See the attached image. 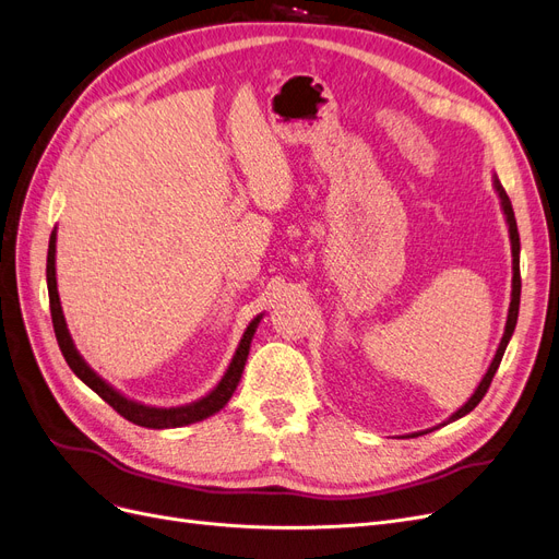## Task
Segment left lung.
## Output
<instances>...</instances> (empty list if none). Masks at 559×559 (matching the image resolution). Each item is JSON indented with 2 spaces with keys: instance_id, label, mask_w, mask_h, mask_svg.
I'll return each instance as SVG.
<instances>
[{
  "instance_id": "8db88e82",
  "label": "left lung",
  "mask_w": 559,
  "mask_h": 559,
  "mask_svg": "<svg viewBox=\"0 0 559 559\" xmlns=\"http://www.w3.org/2000/svg\"><path fill=\"white\" fill-rule=\"evenodd\" d=\"M493 188H496V194H498V199H500V209H502V215H504V222H507L509 242H511V302H509V311H507L504 334H502V340H500V344H498V350H496V355H493V360H490V365H488L484 378L479 381V385L475 388L473 396L467 399L465 404H463L456 413H452L448 419H444L442 424H438V427H433V429H440V427H444V424L456 421V419L465 417L471 411H475V406L479 404V401L484 399V394L488 392L490 381H493V376H496V371H498V367H500V362H502V355H504V350H507V344H509V340H511L513 330H516V321H519V307H521V238H519V227H516V217H513L511 202H509V197H507V192H504L502 183L498 181L496 174H493ZM429 431H431V429L419 431V433H429ZM419 433H411V438H413V436H419Z\"/></svg>"
}]
</instances>
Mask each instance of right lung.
I'll use <instances>...</instances> for the list:
<instances>
[{
    "instance_id": "1",
    "label": "right lung",
    "mask_w": 559,
    "mask_h": 559,
    "mask_svg": "<svg viewBox=\"0 0 559 559\" xmlns=\"http://www.w3.org/2000/svg\"><path fill=\"white\" fill-rule=\"evenodd\" d=\"M48 294H50V314H52V325H55V334L59 348L66 357V362L73 369V373L80 378L84 385L92 388L100 399H105L107 404L115 408L119 415H123L128 421L138 424V427H146V429H176V427H188V424L202 421L215 413H219L229 404L231 394L236 392L240 376L245 369V362H248L250 355V346L254 340V332L263 319V314H257L250 325L245 328L242 337L238 342V348L231 357V362L225 371V376L219 378V383L204 394L202 399L192 401V404L186 406H171V408H158V406H146L142 401L130 399L126 394H121L117 388H111L105 378H100L92 367L86 365L84 357L80 355V350L75 348V342L69 332V325H66L63 319V309H61V300H59V292H57V227L52 229L50 236V245H48Z\"/></svg>"
}]
</instances>
